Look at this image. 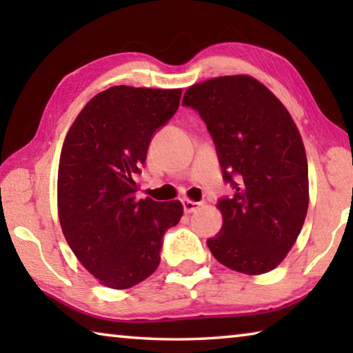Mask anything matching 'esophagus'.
Returning a JSON list of instances; mask_svg holds the SVG:
<instances>
[{"label": "esophagus", "mask_w": 353, "mask_h": 353, "mask_svg": "<svg viewBox=\"0 0 353 353\" xmlns=\"http://www.w3.org/2000/svg\"><path fill=\"white\" fill-rule=\"evenodd\" d=\"M182 204H183V212H185V213H193L194 210H198V208L202 205L201 202L191 201V199H188V198L182 199Z\"/></svg>", "instance_id": "34e87169"}]
</instances>
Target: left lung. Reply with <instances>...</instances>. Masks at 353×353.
<instances>
[{"label": "left lung", "instance_id": "8db88e82", "mask_svg": "<svg viewBox=\"0 0 353 353\" xmlns=\"http://www.w3.org/2000/svg\"><path fill=\"white\" fill-rule=\"evenodd\" d=\"M183 105L199 112L235 190L218 202L223 227L207 246L236 272L259 276L283 261L308 210V165L290 112L260 81L219 76L188 87Z\"/></svg>", "mask_w": 353, "mask_h": 353}]
</instances>
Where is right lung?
Returning <instances> with one entry per match:
<instances>
[{
	"instance_id": "1",
	"label": "right lung",
	"mask_w": 353,
	"mask_h": 353,
	"mask_svg": "<svg viewBox=\"0 0 353 353\" xmlns=\"http://www.w3.org/2000/svg\"><path fill=\"white\" fill-rule=\"evenodd\" d=\"M181 94L182 88L110 87L88 101L65 137L59 221L77 260L107 288L126 290L151 276L165 232L183 214L181 201H135V174Z\"/></svg>"
}]
</instances>
